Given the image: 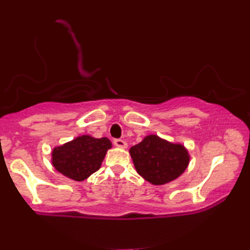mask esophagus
<instances>
[{"mask_svg": "<svg viewBox=\"0 0 250 250\" xmlns=\"http://www.w3.org/2000/svg\"><path fill=\"white\" fill-rule=\"evenodd\" d=\"M114 145L116 146H118V148H127V143H126V141H124V140L122 139H115L114 140Z\"/></svg>", "mask_w": 250, "mask_h": 250, "instance_id": "esophagus-1", "label": "esophagus"}]
</instances>
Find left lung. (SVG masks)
Wrapping results in <instances>:
<instances>
[{
  "mask_svg": "<svg viewBox=\"0 0 250 250\" xmlns=\"http://www.w3.org/2000/svg\"><path fill=\"white\" fill-rule=\"evenodd\" d=\"M135 169L146 181L163 186L182 175L190 163V155L181 143H173L156 134L146 135L129 149Z\"/></svg>",
  "mask_w": 250,
  "mask_h": 250,
  "instance_id": "8db88e82",
  "label": "left lung"
}]
</instances>
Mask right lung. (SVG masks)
<instances>
[{"mask_svg": "<svg viewBox=\"0 0 250 250\" xmlns=\"http://www.w3.org/2000/svg\"><path fill=\"white\" fill-rule=\"evenodd\" d=\"M112 146L108 138L77 136L52 150V165L58 172L74 181L86 180L101 167L105 153Z\"/></svg>", "mask_w": 250, "mask_h": 250, "instance_id": "obj_1", "label": "right lung"}]
</instances>
